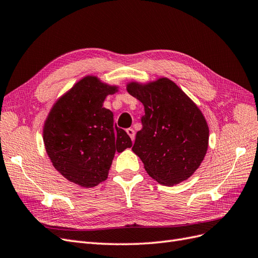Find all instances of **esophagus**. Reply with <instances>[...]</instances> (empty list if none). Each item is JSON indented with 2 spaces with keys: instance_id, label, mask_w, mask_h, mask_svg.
Segmentation results:
<instances>
[{
  "instance_id": "34e87169",
  "label": "esophagus",
  "mask_w": 258,
  "mask_h": 258,
  "mask_svg": "<svg viewBox=\"0 0 258 258\" xmlns=\"http://www.w3.org/2000/svg\"><path fill=\"white\" fill-rule=\"evenodd\" d=\"M126 131H127L128 136L131 138L132 141H135V137H136V132H135V130L132 129V128H128Z\"/></svg>"
}]
</instances>
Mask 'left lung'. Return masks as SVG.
Instances as JSON below:
<instances>
[{"instance_id":"obj_1","label":"left lung","mask_w":258,"mask_h":258,"mask_svg":"<svg viewBox=\"0 0 258 258\" xmlns=\"http://www.w3.org/2000/svg\"><path fill=\"white\" fill-rule=\"evenodd\" d=\"M127 90L141 101L145 111L132 151L159 184L185 181L199 168L208 150L209 127L204 115L168 79L145 86L131 83Z\"/></svg>"}]
</instances>
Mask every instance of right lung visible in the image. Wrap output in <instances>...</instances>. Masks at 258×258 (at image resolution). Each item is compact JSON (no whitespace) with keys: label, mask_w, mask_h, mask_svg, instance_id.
<instances>
[{"label":"right lung","mask_w":258,"mask_h":258,"mask_svg":"<svg viewBox=\"0 0 258 258\" xmlns=\"http://www.w3.org/2000/svg\"><path fill=\"white\" fill-rule=\"evenodd\" d=\"M116 91L95 76L84 77L53 105L44 126V144L53 167L70 182L93 187L106 179L116 152L132 146L114 126L104 99Z\"/></svg>","instance_id":"1"}]
</instances>
